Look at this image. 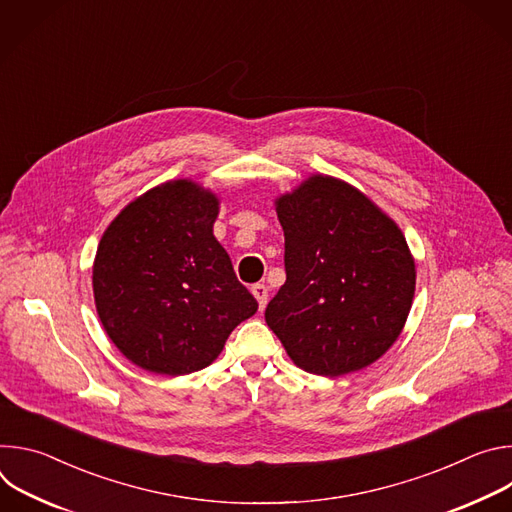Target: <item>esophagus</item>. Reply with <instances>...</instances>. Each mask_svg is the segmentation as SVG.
Returning a JSON list of instances; mask_svg holds the SVG:
<instances>
[{
    "instance_id": "34e87169",
    "label": "esophagus",
    "mask_w": 512,
    "mask_h": 512,
    "mask_svg": "<svg viewBox=\"0 0 512 512\" xmlns=\"http://www.w3.org/2000/svg\"><path fill=\"white\" fill-rule=\"evenodd\" d=\"M251 291H253V296L259 302V310H263L267 306V302H269V289H267V285L265 283H255L251 287Z\"/></svg>"
}]
</instances>
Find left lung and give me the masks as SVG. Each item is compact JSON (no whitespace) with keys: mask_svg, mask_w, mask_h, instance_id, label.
I'll list each match as a JSON object with an SVG mask.
<instances>
[{"mask_svg":"<svg viewBox=\"0 0 512 512\" xmlns=\"http://www.w3.org/2000/svg\"><path fill=\"white\" fill-rule=\"evenodd\" d=\"M285 283L265 322L300 369L340 377L369 367L399 338L415 263L399 227L367 196L312 176L277 200Z\"/></svg>","mask_w":512,"mask_h":512,"instance_id":"left-lung-1","label":"left lung"}]
</instances>
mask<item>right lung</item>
<instances>
[{"label":"right lung","mask_w":512,"mask_h":512,"mask_svg":"<svg viewBox=\"0 0 512 512\" xmlns=\"http://www.w3.org/2000/svg\"><path fill=\"white\" fill-rule=\"evenodd\" d=\"M218 200L176 180L145 192L105 231L93 291L103 328L137 367L200 371L257 312L229 253L212 235Z\"/></svg>","instance_id":"right-lung-1"}]
</instances>
